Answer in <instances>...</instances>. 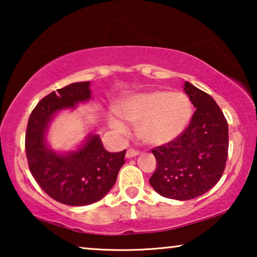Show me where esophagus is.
<instances>
[{
  "mask_svg": "<svg viewBox=\"0 0 257 257\" xmlns=\"http://www.w3.org/2000/svg\"><path fill=\"white\" fill-rule=\"evenodd\" d=\"M139 152L137 150H133V149H130L127 150V152H126V158H132V157H136L138 156Z\"/></svg>",
  "mask_w": 257,
  "mask_h": 257,
  "instance_id": "esophagus-1",
  "label": "esophagus"
}]
</instances>
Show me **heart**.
<instances>
[{
	"label": "heart",
	"mask_w": 257,
	"mask_h": 257,
	"mask_svg": "<svg viewBox=\"0 0 257 257\" xmlns=\"http://www.w3.org/2000/svg\"><path fill=\"white\" fill-rule=\"evenodd\" d=\"M122 119L137 125L138 137L147 145H164L178 138L192 118V104L184 93L151 91L136 94L122 101L117 108ZM118 132L125 126L112 121Z\"/></svg>",
	"instance_id": "obj_1"
}]
</instances>
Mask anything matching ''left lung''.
I'll return each instance as SVG.
<instances>
[{
  "mask_svg": "<svg viewBox=\"0 0 257 257\" xmlns=\"http://www.w3.org/2000/svg\"><path fill=\"white\" fill-rule=\"evenodd\" d=\"M185 92L195 111L185 131L152 150L154 191L168 199L191 200L208 192L222 177L228 157V122L216 101L191 83Z\"/></svg>",
  "mask_w": 257,
  "mask_h": 257,
  "instance_id": "1",
  "label": "left lung"
}]
</instances>
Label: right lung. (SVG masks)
I'll list each match as a JSON object with an SVG mask.
<instances>
[{"instance_id": "obj_1", "label": "right lung", "mask_w": 257, "mask_h": 257, "mask_svg": "<svg viewBox=\"0 0 257 257\" xmlns=\"http://www.w3.org/2000/svg\"><path fill=\"white\" fill-rule=\"evenodd\" d=\"M90 82L72 83L45 96L30 113L26 133L29 170L40 187L56 201L69 206H85L99 201L117 180L125 164V153H110L99 137L91 136L83 147L61 156L45 144L49 121L59 110L89 100Z\"/></svg>"}]
</instances>
